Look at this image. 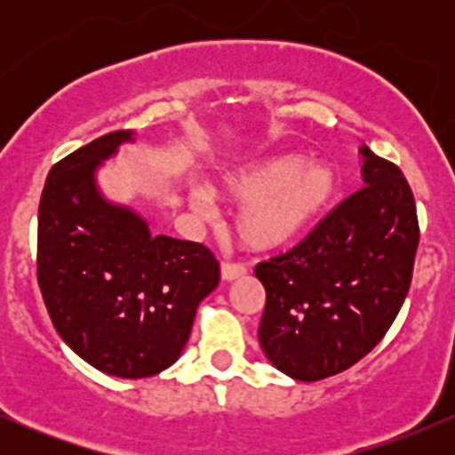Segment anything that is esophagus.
I'll return each instance as SVG.
<instances>
[{"label":"esophagus","instance_id":"34e87169","mask_svg":"<svg viewBox=\"0 0 455 455\" xmlns=\"http://www.w3.org/2000/svg\"><path fill=\"white\" fill-rule=\"evenodd\" d=\"M220 271H222V280L231 282L235 278H242L245 271H248V267H245L243 263H233V260H224Z\"/></svg>","mask_w":455,"mask_h":455}]
</instances>
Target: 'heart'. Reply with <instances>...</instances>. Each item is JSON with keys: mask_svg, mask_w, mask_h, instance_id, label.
I'll use <instances>...</instances> for the list:
<instances>
[{"mask_svg": "<svg viewBox=\"0 0 455 455\" xmlns=\"http://www.w3.org/2000/svg\"><path fill=\"white\" fill-rule=\"evenodd\" d=\"M338 171L327 162L306 164L304 156H274L224 175L216 195L243 207L237 233L254 250H274L301 237L331 205L338 192ZM196 212L210 213L207 190L195 196Z\"/></svg>", "mask_w": 455, "mask_h": 455, "instance_id": "obj_1", "label": "heart"}]
</instances>
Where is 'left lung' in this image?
<instances>
[{
	"instance_id": "1",
	"label": "left lung",
	"mask_w": 455,
	"mask_h": 455,
	"mask_svg": "<svg viewBox=\"0 0 455 455\" xmlns=\"http://www.w3.org/2000/svg\"><path fill=\"white\" fill-rule=\"evenodd\" d=\"M365 186L304 242L259 263L263 353L295 380L340 374L383 340L411 289L419 245L415 196L394 162L362 148Z\"/></svg>"
}]
</instances>
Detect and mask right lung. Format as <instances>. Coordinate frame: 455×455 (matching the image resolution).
<instances>
[{"label": "right lung", "instance_id": "obj_1", "mask_svg": "<svg viewBox=\"0 0 455 455\" xmlns=\"http://www.w3.org/2000/svg\"><path fill=\"white\" fill-rule=\"evenodd\" d=\"M132 140L115 130L51 169L38 210V284L68 347L104 374L154 377L177 362L203 297L220 282L207 245L151 235L93 173Z\"/></svg>", "mask_w": 455, "mask_h": 455}]
</instances>
